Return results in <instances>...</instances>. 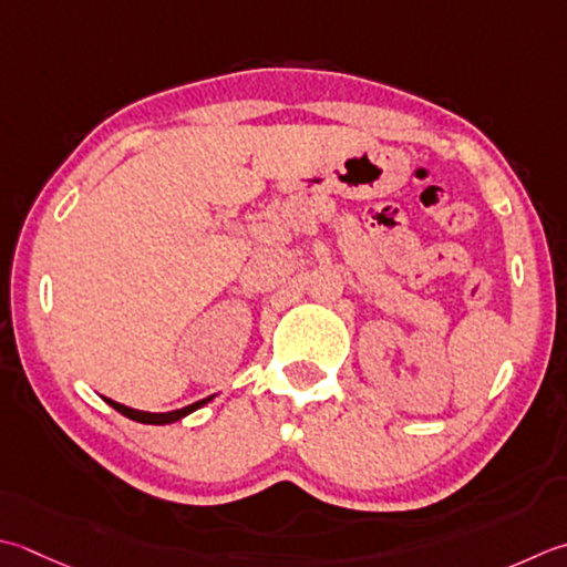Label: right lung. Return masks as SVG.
Segmentation results:
<instances>
[{
  "label": "right lung",
  "instance_id": "1",
  "mask_svg": "<svg viewBox=\"0 0 567 567\" xmlns=\"http://www.w3.org/2000/svg\"><path fill=\"white\" fill-rule=\"evenodd\" d=\"M214 398H216V395H208V398H204V401H196V403L186 405V408H179V410H169V413H147V410H135V408H130V405L115 403L113 398H105V395H103V401H105L110 408H115L117 413H122V415L130 417V420H135V423H144V425H169V423H176V420L192 415L194 410L204 408L206 403L214 401Z\"/></svg>",
  "mask_w": 567,
  "mask_h": 567
}]
</instances>
